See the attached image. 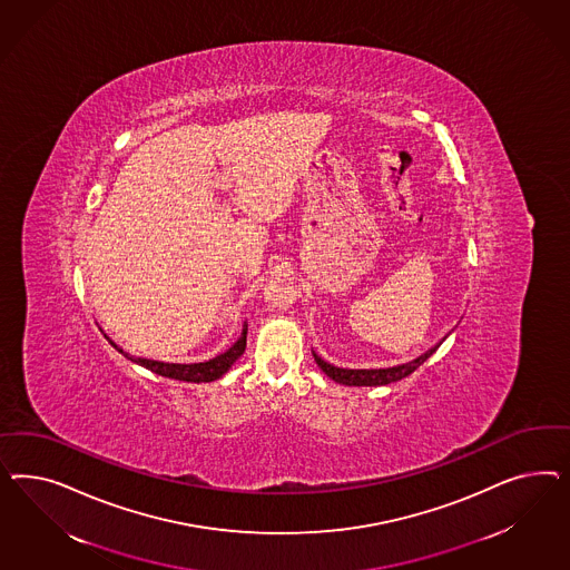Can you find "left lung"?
I'll return each mask as SVG.
<instances>
[{"mask_svg": "<svg viewBox=\"0 0 570 570\" xmlns=\"http://www.w3.org/2000/svg\"><path fill=\"white\" fill-rule=\"evenodd\" d=\"M448 338V336H445ZM443 338V341H445ZM441 341V343H443ZM441 343L429 348L426 353H422L420 357H415L412 362L399 363L393 367H376V370H351V367H338V365H332V363L322 360L315 351H313V357L315 363L320 365V370L328 376V379L338 382V384H345V386H384V384H391V382H397L403 380L405 376H410L412 372H415L422 363L426 362L431 357L432 353L441 346Z\"/></svg>", "mask_w": 570, "mask_h": 570, "instance_id": "obj_1", "label": "left lung"}]
</instances>
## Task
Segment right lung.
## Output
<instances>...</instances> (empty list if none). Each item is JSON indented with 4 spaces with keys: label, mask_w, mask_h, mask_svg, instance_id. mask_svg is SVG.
Instances as JSON below:
<instances>
[{
    "label": "right lung",
    "mask_w": 570,
    "mask_h": 570,
    "mask_svg": "<svg viewBox=\"0 0 570 570\" xmlns=\"http://www.w3.org/2000/svg\"><path fill=\"white\" fill-rule=\"evenodd\" d=\"M246 332H248V324L244 322L242 324L240 338L229 346L225 353H219L217 357L208 360V362L198 363H169L158 362V360H148V357H136V355H129L125 353L121 346L117 345L115 341L108 338V343L115 346L119 353H122L127 360H131L134 363H138L141 367L155 372L158 376H165V379L184 380V382H213V380L222 379L225 372L238 362L244 348H246Z\"/></svg>",
    "instance_id": "add662e5"
}]
</instances>
